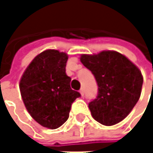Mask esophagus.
<instances>
[{
	"instance_id": "34e87169",
	"label": "esophagus",
	"mask_w": 153,
	"mask_h": 153,
	"mask_svg": "<svg viewBox=\"0 0 153 153\" xmlns=\"http://www.w3.org/2000/svg\"><path fill=\"white\" fill-rule=\"evenodd\" d=\"M79 93H80V95H81L82 97L84 96V88H80V90H79Z\"/></svg>"
}]
</instances>
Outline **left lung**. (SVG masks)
<instances>
[{
  "instance_id": "left-lung-1",
  "label": "left lung",
  "mask_w": 153,
  "mask_h": 153,
  "mask_svg": "<svg viewBox=\"0 0 153 153\" xmlns=\"http://www.w3.org/2000/svg\"><path fill=\"white\" fill-rule=\"evenodd\" d=\"M80 61L98 86L97 97L88 104L92 117L105 126L123 120L141 96L143 79L140 70L125 56L111 50L81 55Z\"/></svg>"
}]
</instances>
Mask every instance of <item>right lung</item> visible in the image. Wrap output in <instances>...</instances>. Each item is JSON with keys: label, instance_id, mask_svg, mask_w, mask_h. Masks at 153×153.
Listing matches in <instances>:
<instances>
[{"label": "right lung", "instance_id": "add662e5", "mask_svg": "<svg viewBox=\"0 0 153 153\" xmlns=\"http://www.w3.org/2000/svg\"><path fill=\"white\" fill-rule=\"evenodd\" d=\"M67 54L48 49L34 57L20 79L25 106L40 125L56 129L69 118L72 104L80 97L65 74Z\"/></svg>", "mask_w": 153, "mask_h": 153}]
</instances>
